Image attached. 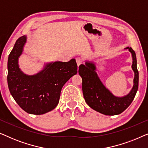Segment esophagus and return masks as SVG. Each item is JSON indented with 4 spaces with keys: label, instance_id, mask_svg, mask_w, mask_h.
Returning <instances> with one entry per match:
<instances>
[{
    "label": "esophagus",
    "instance_id": "obj_1",
    "mask_svg": "<svg viewBox=\"0 0 148 148\" xmlns=\"http://www.w3.org/2000/svg\"><path fill=\"white\" fill-rule=\"evenodd\" d=\"M76 62H77V66L79 67L81 64H83V60L82 58H76Z\"/></svg>",
    "mask_w": 148,
    "mask_h": 148
}]
</instances>
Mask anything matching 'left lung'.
<instances>
[{
    "label": "left lung",
    "mask_w": 148,
    "mask_h": 148,
    "mask_svg": "<svg viewBox=\"0 0 148 148\" xmlns=\"http://www.w3.org/2000/svg\"><path fill=\"white\" fill-rule=\"evenodd\" d=\"M132 57L131 69L134 72L133 86L130 92L123 96H116L103 84L97 73L96 63L86 60L79 66V74L82 78V90L85 101L93 110L104 115L122 113L133 102L138 90L139 73L137 69L136 54L131 47H127Z\"/></svg>",
    "instance_id": "1"
}]
</instances>
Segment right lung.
Here are the masks:
<instances>
[{
	"instance_id": "add662e5",
	"label": "right lung",
	"mask_w": 148,
	"mask_h": 148,
	"mask_svg": "<svg viewBox=\"0 0 148 148\" xmlns=\"http://www.w3.org/2000/svg\"><path fill=\"white\" fill-rule=\"evenodd\" d=\"M27 42V36L20 37L8 58V86L14 100L26 112L43 114L54 109L59 102L65 83L77 73L75 58L68 62L44 63L34 75H27L19 67V58Z\"/></svg>"
}]
</instances>
